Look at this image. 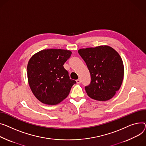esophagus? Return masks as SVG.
<instances>
[{
	"label": "esophagus",
	"instance_id": "obj_1",
	"mask_svg": "<svg viewBox=\"0 0 146 146\" xmlns=\"http://www.w3.org/2000/svg\"><path fill=\"white\" fill-rule=\"evenodd\" d=\"M76 82H77V83L79 84V83H81V80L80 79H78L77 80H76Z\"/></svg>",
	"mask_w": 146,
	"mask_h": 146
}]
</instances>
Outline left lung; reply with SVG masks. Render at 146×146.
Here are the masks:
<instances>
[{
    "instance_id": "obj_1",
    "label": "left lung",
    "mask_w": 146,
    "mask_h": 146,
    "mask_svg": "<svg viewBox=\"0 0 146 146\" xmlns=\"http://www.w3.org/2000/svg\"><path fill=\"white\" fill-rule=\"evenodd\" d=\"M90 73L91 82L85 87L90 98L96 100L111 99L122 84L124 66L119 54L109 46L81 48L78 50Z\"/></svg>"
}]
</instances>
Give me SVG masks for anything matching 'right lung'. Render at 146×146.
<instances>
[{
    "label": "right lung",
    "mask_w": 146,
    "mask_h": 146,
    "mask_svg": "<svg viewBox=\"0 0 146 146\" xmlns=\"http://www.w3.org/2000/svg\"><path fill=\"white\" fill-rule=\"evenodd\" d=\"M72 52L64 49H45L35 54L27 67L29 86L36 98L42 103L56 105L69 95L76 83L70 79L63 64Z\"/></svg>",
    "instance_id": "add662e5"
}]
</instances>
